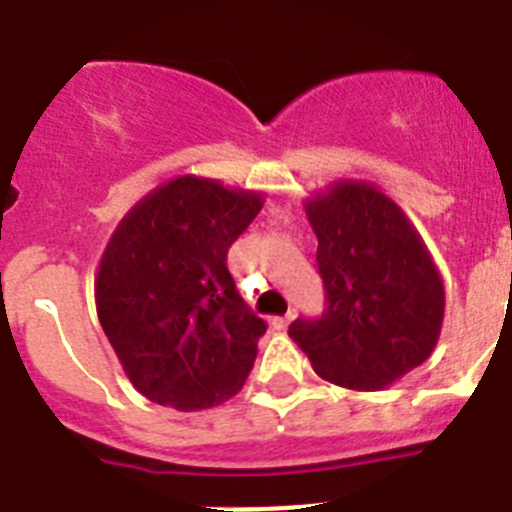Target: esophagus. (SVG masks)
<instances>
[{"label":"esophagus","mask_w":512,"mask_h":512,"mask_svg":"<svg viewBox=\"0 0 512 512\" xmlns=\"http://www.w3.org/2000/svg\"><path fill=\"white\" fill-rule=\"evenodd\" d=\"M291 320H294V312H289V315L273 317V320H270V325H273V328H276V330H286V328H289Z\"/></svg>","instance_id":"esophagus-1"}]
</instances>
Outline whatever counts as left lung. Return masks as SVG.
<instances>
[{"label": "left lung", "instance_id": "obj_1", "mask_svg": "<svg viewBox=\"0 0 512 512\" xmlns=\"http://www.w3.org/2000/svg\"><path fill=\"white\" fill-rule=\"evenodd\" d=\"M325 309L289 336L322 380L382 390L427 362L440 338L445 289L429 249L388 195L338 182L307 203Z\"/></svg>", "mask_w": 512, "mask_h": 512}]
</instances>
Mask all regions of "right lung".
<instances>
[{
  "label": "right lung",
  "mask_w": 512,
  "mask_h": 512,
  "mask_svg": "<svg viewBox=\"0 0 512 512\" xmlns=\"http://www.w3.org/2000/svg\"><path fill=\"white\" fill-rule=\"evenodd\" d=\"M260 208V192L187 174L145 195L111 236L98 320L153 403L200 411L242 390L268 325L239 296L226 255Z\"/></svg>",
  "instance_id": "right-lung-1"
}]
</instances>
